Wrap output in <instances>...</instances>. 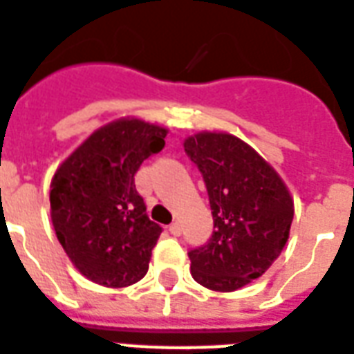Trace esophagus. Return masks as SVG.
I'll list each match as a JSON object with an SVG mask.
<instances>
[{
  "instance_id": "34e87169",
  "label": "esophagus",
  "mask_w": 354,
  "mask_h": 354,
  "mask_svg": "<svg viewBox=\"0 0 354 354\" xmlns=\"http://www.w3.org/2000/svg\"><path fill=\"white\" fill-rule=\"evenodd\" d=\"M169 234H171V236H180V224L179 223L169 224Z\"/></svg>"
}]
</instances>
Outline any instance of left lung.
I'll use <instances>...</instances> for the list:
<instances>
[{
    "label": "left lung",
    "instance_id": "left-lung-1",
    "mask_svg": "<svg viewBox=\"0 0 354 354\" xmlns=\"http://www.w3.org/2000/svg\"><path fill=\"white\" fill-rule=\"evenodd\" d=\"M207 188L213 215L209 241L188 252L194 281L232 292L249 285L285 249L294 202L277 171L232 133L202 131L185 139Z\"/></svg>",
    "mask_w": 354,
    "mask_h": 354
}]
</instances>
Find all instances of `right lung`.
Returning a JSON list of instances; mask_svg holds the SVG:
<instances>
[{"label": "right lung", "mask_w": 354, "mask_h": 354, "mask_svg": "<svg viewBox=\"0 0 354 354\" xmlns=\"http://www.w3.org/2000/svg\"><path fill=\"white\" fill-rule=\"evenodd\" d=\"M167 130L120 118L95 130L62 162L50 183V218L73 266L97 285L145 277L162 228L147 216L133 175L166 145Z\"/></svg>", "instance_id": "obj_1"}]
</instances>
